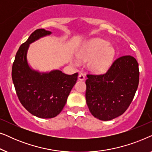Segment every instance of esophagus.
<instances>
[{
    "label": "esophagus",
    "instance_id": "esophagus-1",
    "mask_svg": "<svg viewBox=\"0 0 152 152\" xmlns=\"http://www.w3.org/2000/svg\"><path fill=\"white\" fill-rule=\"evenodd\" d=\"M79 80H84L85 79V75L84 73H80L79 75V77H78Z\"/></svg>",
    "mask_w": 152,
    "mask_h": 152
}]
</instances>
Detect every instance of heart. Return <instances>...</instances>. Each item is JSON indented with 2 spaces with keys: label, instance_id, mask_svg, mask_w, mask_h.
<instances>
[{
  "label": "heart",
  "instance_id": "heart-1",
  "mask_svg": "<svg viewBox=\"0 0 152 152\" xmlns=\"http://www.w3.org/2000/svg\"><path fill=\"white\" fill-rule=\"evenodd\" d=\"M109 45V43L104 39H92L84 45L78 57L85 61L93 58L90 68L95 72H103L107 69L115 55V50Z\"/></svg>",
  "mask_w": 152,
  "mask_h": 152
}]
</instances>
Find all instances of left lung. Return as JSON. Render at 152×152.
<instances>
[{
  "label": "left lung",
  "mask_w": 152,
  "mask_h": 152,
  "mask_svg": "<svg viewBox=\"0 0 152 152\" xmlns=\"http://www.w3.org/2000/svg\"><path fill=\"white\" fill-rule=\"evenodd\" d=\"M138 63L134 57H118L105 73L87 74L86 99L89 111L101 120L123 114L134 99L139 84Z\"/></svg>",
  "instance_id": "obj_1"
}]
</instances>
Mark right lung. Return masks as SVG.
<instances>
[{"label": "right lung", "instance_id": "obj_1", "mask_svg": "<svg viewBox=\"0 0 152 152\" xmlns=\"http://www.w3.org/2000/svg\"><path fill=\"white\" fill-rule=\"evenodd\" d=\"M50 33L44 29L34 31L18 48L12 69V81L20 102L31 114L41 118L59 115L78 76L77 72L67 75L58 70L41 74L29 67L26 59L29 44Z\"/></svg>", "mask_w": 152, "mask_h": 152}]
</instances>
